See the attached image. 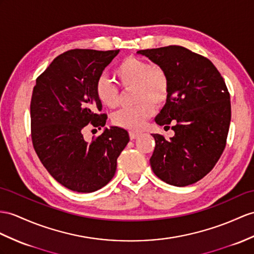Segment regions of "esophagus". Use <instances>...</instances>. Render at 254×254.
<instances>
[{"label":"esophagus","mask_w":254,"mask_h":254,"mask_svg":"<svg viewBox=\"0 0 254 254\" xmlns=\"http://www.w3.org/2000/svg\"><path fill=\"white\" fill-rule=\"evenodd\" d=\"M139 134H140V132H139V131H133V130L129 131V137H130V139H131V140H134L135 138L139 137Z\"/></svg>","instance_id":"obj_1"}]
</instances>
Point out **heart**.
I'll return each instance as SVG.
<instances>
[{"label":"heart","mask_w":254,"mask_h":254,"mask_svg":"<svg viewBox=\"0 0 254 254\" xmlns=\"http://www.w3.org/2000/svg\"><path fill=\"white\" fill-rule=\"evenodd\" d=\"M114 75L123 87H133V107L124 108L112 116L116 126L138 130L153 113V103L162 104L167 100L169 82L166 72L160 66L151 65L146 61L127 57L115 67ZM96 94L99 100L110 109L120 104V92L115 86L104 76L96 83Z\"/></svg>","instance_id":"obj_1"}]
</instances>
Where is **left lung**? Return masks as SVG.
I'll return each mask as SVG.
<instances>
[{"label":"left lung","instance_id":"1","mask_svg":"<svg viewBox=\"0 0 254 254\" xmlns=\"http://www.w3.org/2000/svg\"><path fill=\"white\" fill-rule=\"evenodd\" d=\"M137 53L168 76V97L155 122L159 126L175 124L169 140L152 134L156 143L152 170L175 187L193 184L212 170L225 148L232 113L224 79L209 59L182 46Z\"/></svg>","mask_w":254,"mask_h":254}]
</instances>
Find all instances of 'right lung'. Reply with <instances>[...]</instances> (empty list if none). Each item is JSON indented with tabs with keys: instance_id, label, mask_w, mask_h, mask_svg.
<instances>
[{
	"instance_id": "right-lung-1",
	"label": "right lung",
	"mask_w": 254,
	"mask_h": 254,
	"mask_svg": "<svg viewBox=\"0 0 254 254\" xmlns=\"http://www.w3.org/2000/svg\"><path fill=\"white\" fill-rule=\"evenodd\" d=\"M117 51L72 49L59 55L36 78L31 99V137L43 166L56 181L78 193H91L115 175L117 158L129 142L116 126L86 141L87 127L101 129L107 114L96 83Z\"/></svg>"
}]
</instances>
